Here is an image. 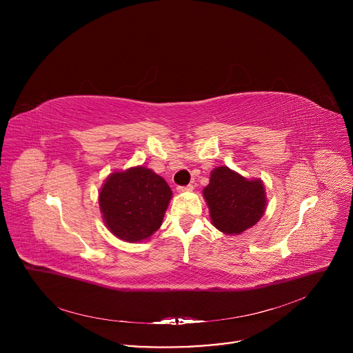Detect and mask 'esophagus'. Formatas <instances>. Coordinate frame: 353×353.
Returning a JSON list of instances; mask_svg holds the SVG:
<instances>
[{
	"instance_id": "1",
	"label": "esophagus",
	"mask_w": 353,
	"mask_h": 353,
	"mask_svg": "<svg viewBox=\"0 0 353 353\" xmlns=\"http://www.w3.org/2000/svg\"><path fill=\"white\" fill-rule=\"evenodd\" d=\"M194 188L192 184H188V185H184V187H177V191L179 192H183V191H191Z\"/></svg>"
}]
</instances>
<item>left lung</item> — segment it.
Returning <instances> with one entry per match:
<instances>
[{"instance_id": "left-lung-1", "label": "left lung", "mask_w": 353, "mask_h": 353, "mask_svg": "<svg viewBox=\"0 0 353 353\" xmlns=\"http://www.w3.org/2000/svg\"><path fill=\"white\" fill-rule=\"evenodd\" d=\"M203 194L212 225L226 234H240L254 226L267 208L263 181L247 180L226 166L211 172L210 184Z\"/></svg>"}]
</instances>
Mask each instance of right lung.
Returning <instances> with one entry per match:
<instances>
[{"label": "right lung", "instance_id": "obj_1", "mask_svg": "<svg viewBox=\"0 0 353 353\" xmlns=\"http://www.w3.org/2000/svg\"><path fill=\"white\" fill-rule=\"evenodd\" d=\"M169 184L143 166L112 173L99 192V205L109 230L124 241H142L162 225L172 199Z\"/></svg>", "mask_w": 353, "mask_h": 353}]
</instances>
